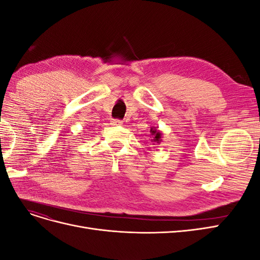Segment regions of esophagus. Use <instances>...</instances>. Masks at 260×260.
Instances as JSON below:
<instances>
[{
	"label": "esophagus",
	"instance_id": "obj_1",
	"mask_svg": "<svg viewBox=\"0 0 260 260\" xmlns=\"http://www.w3.org/2000/svg\"><path fill=\"white\" fill-rule=\"evenodd\" d=\"M111 122H112L113 125H120V124H122V120H119V119H113Z\"/></svg>",
	"mask_w": 260,
	"mask_h": 260
}]
</instances>
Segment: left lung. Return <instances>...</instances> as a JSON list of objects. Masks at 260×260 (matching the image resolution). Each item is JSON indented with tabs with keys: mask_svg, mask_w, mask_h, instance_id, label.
Masks as SVG:
<instances>
[{
	"mask_svg": "<svg viewBox=\"0 0 260 260\" xmlns=\"http://www.w3.org/2000/svg\"><path fill=\"white\" fill-rule=\"evenodd\" d=\"M149 133H151V141L153 142V145H155V143L159 144L161 142L162 133L160 132V130H158V127L152 125L151 129H149Z\"/></svg>",
	"mask_w": 260,
	"mask_h": 260,
	"instance_id": "obj_1",
	"label": "left lung"
}]
</instances>
